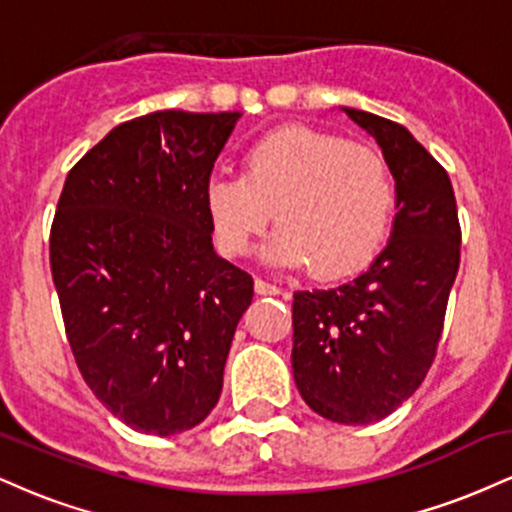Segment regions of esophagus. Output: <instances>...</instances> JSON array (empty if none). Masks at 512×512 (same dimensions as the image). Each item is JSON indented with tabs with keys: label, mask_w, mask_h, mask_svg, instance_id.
Here are the masks:
<instances>
[{
	"label": "esophagus",
	"mask_w": 512,
	"mask_h": 512,
	"mask_svg": "<svg viewBox=\"0 0 512 512\" xmlns=\"http://www.w3.org/2000/svg\"><path fill=\"white\" fill-rule=\"evenodd\" d=\"M255 291L260 293V296H279L281 289L272 281H264V279H255Z\"/></svg>",
	"instance_id": "34e87169"
}]
</instances>
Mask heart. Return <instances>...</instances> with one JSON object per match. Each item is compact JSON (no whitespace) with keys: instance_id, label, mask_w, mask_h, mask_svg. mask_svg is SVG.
Segmentation results:
<instances>
[{"instance_id":"heart-1","label":"heart","mask_w":512,"mask_h":512,"mask_svg":"<svg viewBox=\"0 0 512 512\" xmlns=\"http://www.w3.org/2000/svg\"><path fill=\"white\" fill-rule=\"evenodd\" d=\"M204 204L226 255H245L274 214L279 231L269 257L289 267L310 264V272L332 279L363 269L385 245L397 180L378 149L281 127L248 146L243 175H211Z\"/></svg>"}]
</instances>
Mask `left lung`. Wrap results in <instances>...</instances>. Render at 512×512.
<instances>
[{
  "label": "left lung",
  "instance_id": "obj_1",
  "mask_svg": "<svg viewBox=\"0 0 512 512\" xmlns=\"http://www.w3.org/2000/svg\"><path fill=\"white\" fill-rule=\"evenodd\" d=\"M397 180L390 243L334 289L293 293V380L310 409L346 426L392 414L424 383L460 267V219L445 168L397 122L344 108Z\"/></svg>",
  "mask_w": 512,
  "mask_h": 512
}]
</instances>
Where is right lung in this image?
I'll return each instance as SVG.
<instances>
[{"label": "right lung", "mask_w": 512, "mask_h": 512, "mask_svg": "<svg viewBox=\"0 0 512 512\" xmlns=\"http://www.w3.org/2000/svg\"><path fill=\"white\" fill-rule=\"evenodd\" d=\"M240 113L122 122L69 170L50 228L64 332L91 392L173 436L216 407L252 276L211 245L204 187Z\"/></svg>", "instance_id": "1"}]
</instances>
